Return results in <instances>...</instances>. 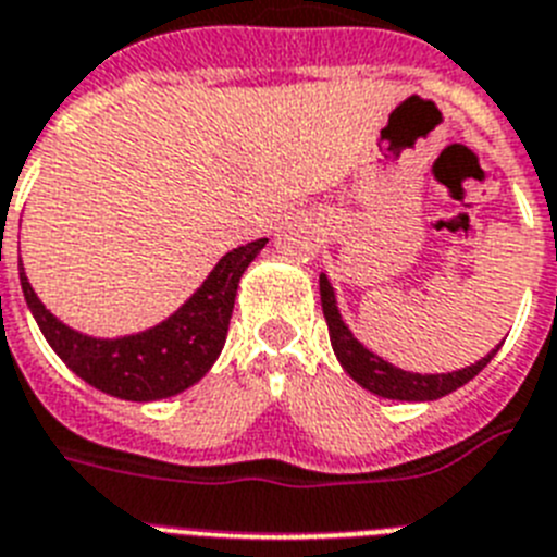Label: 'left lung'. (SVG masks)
Instances as JSON below:
<instances>
[{
  "mask_svg": "<svg viewBox=\"0 0 557 557\" xmlns=\"http://www.w3.org/2000/svg\"><path fill=\"white\" fill-rule=\"evenodd\" d=\"M320 300H322V314L329 322V336L331 348H334L339 366L345 368L350 380L362 385L371 394L382 396V399H399V401H433L442 399V396L459 391L461 385L473 380L475 373H481L487 368L490 359L495 357V350H490L487 357H481L475 366H467L461 371L450 373H413L401 371V368L391 366L387 359H382L380 354H373L371 348L359 343L357 336L350 334V329L345 325L343 314H339V306H336V294L331 280L325 274H320Z\"/></svg>",
  "mask_w": 557,
  "mask_h": 557,
  "instance_id": "left-lung-1",
  "label": "left lung"
}]
</instances>
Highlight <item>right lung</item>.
I'll use <instances>...</instances> for the list:
<instances>
[{
    "mask_svg": "<svg viewBox=\"0 0 557 557\" xmlns=\"http://www.w3.org/2000/svg\"><path fill=\"white\" fill-rule=\"evenodd\" d=\"M265 243L269 240L260 237L226 251L175 314L152 329L115 339L82 334L50 314L33 292L22 263L18 280L33 320L39 322L45 339L70 371L101 394L127 401H158L203 380L214 359L221 357L243 271Z\"/></svg>",
    "mask_w": 557,
    "mask_h": 557,
    "instance_id": "add662e5",
    "label": "right lung"
}]
</instances>
